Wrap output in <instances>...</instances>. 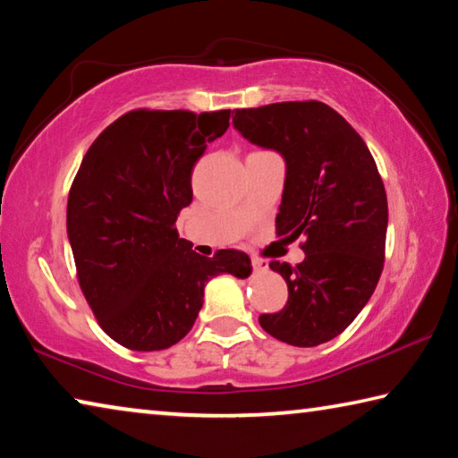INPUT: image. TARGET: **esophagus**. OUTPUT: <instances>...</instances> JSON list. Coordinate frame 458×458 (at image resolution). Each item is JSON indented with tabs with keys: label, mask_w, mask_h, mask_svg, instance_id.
Returning <instances> with one entry per match:
<instances>
[{
	"label": "esophagus",
	"mask_w": 458,
	"mask_h": 458,
	"mask_svg": "<svg viewBox=\"0 0 458 458\" xmlns=\"http://www.w3.org/2000/svg\"><path fill=\"white\" fill-rule=\"evenodd\" d=\"M252 268H254V273H265V270L268 268V260H265V259H252Z\"/></svg>",
	"instance_id": "1"
}]
</instances>
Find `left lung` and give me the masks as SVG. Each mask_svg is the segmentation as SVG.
I'll use <instances>...</instances> for the list:
<instances>
[{
    "mask_svg": "<svg viewBox=\"0 0 458 458\" xmlns=\"http://www.w3.org/2000/svg\"><path fill=\"white\" fill-rule=\"evenodd\" d=\"M232 123L284 157L276 234L303 238V262H270L289 299L278 313H262L260 327L289 345L325 344L358 317L384 268L387 199L376 161L358 131L321 100L236 108Z\"/></svg>",
    "mask_w": 458,
    "mask_h": 458,
    "instance_id": "obj_1",
    "label": "left lung"
}]
</instances>
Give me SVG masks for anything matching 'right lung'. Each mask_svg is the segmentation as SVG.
Returning a JSON list of instances; mask_svg holds the SVG:
<instances>
[{
    "mask_svg": "<svg viewBox=\"0 0 458 458\" xmlns=\"http://www.w3.org/2000/svg\"><path fill=\"white\" fill-rule=\"evenodd\" d=\"M228 127L230 108H133L84 153L66 210L76 278L100 329L127 350L175 345L193 327L212 276L250 275L248 254L226 248L201 257L175 228L191 204L193 165Z\"/></svg>",
    "mask_w": 458,
    "mask_h": 458,
    "instance_id": "right-lung-1",
    "label": "right lung"
}]
</instances>
